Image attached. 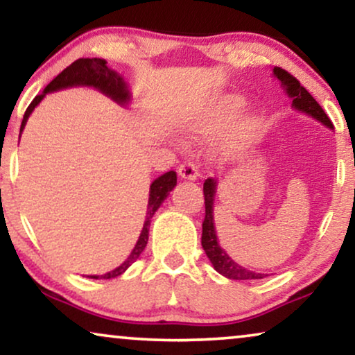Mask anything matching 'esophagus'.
I'll use <instances>...</instances> for the list:
<instances>
[{"label": "esophagus", "mask_w": 355, "mask_h": 355, "mask_svg": "<svg viewBox=\"0 0 355 355\" xmlns=\"http://www.w3.org/2000/svg\"><path fill=\"white\" fill-rule=\"evenodd\" d=\"M178 173L182 179H189V181H193V179H197V176H198V168L193 162H186L178 168Z\"/></svg>", "instance_id": "esophagus-1"}]
</instances>
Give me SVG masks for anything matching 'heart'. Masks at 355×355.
I'll use <instances>...</instances> for the list:
<instances>
[{
    "label": "heart",
    "instance_id": "heart-1",
    "mask_svg": "<svg viewBox=\"0 0 355 355\" xmlns=\"http://www.w3.org/2000/svg\"><path fill=\"white\" fill-rule=\"evenodd\" d=\"M245 108V98L237 94H226L210 101L202 110L184 119V129L193 135H208L231 124ZM254 118H247L245 124H254Z\"/></svg>",
    "mask_w": 355,
    "mask_h": 355
}]
</instances>
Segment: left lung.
<instances>
[{"mask_svg": "<svg viewBox=\"0 0 355 355\" xmlns=\"http://www.w3.org/2000/svg\"><path fill=\"white\" fill-rule=\"evenodd\" d=\"M273 76L281 82V85L286 89L291 98H293V106L297 111L312 116L313 119L320 121V123L327 125V128L333 129V123L324 113L322 106L317 103V100L305 90V87L300 85V82L291 76L288 71L276 67L273 69ZM215 189L216 181L213 179H207L203 182V197H205V220L202 225V247L205 250L208 259H210L213 268L218 273L226 276L230 279H261L265 275L254 273V271L244 268L239 263H236L225 250L221 249L220 242H218L215 223H213V200H215Z\"/></svg>", "mask_w": 355, "mask_h": 355, "instance_id": "8db88e82", "label": "left lung"}]
</instances>
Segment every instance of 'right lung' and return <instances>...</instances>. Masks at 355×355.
<instances>
[{"mask_svg": "<svg viewBox=\"0 0 355 355\" xmlns=\"http://www.w3.org/2000/svg\"><path fill=\"white\" fill-rule=\"evenodd\" d=\"M77 85L95 87L96 90H100L101 94L110 96L111 100H114L116 103L119 105H125L130 100L128 84H125L124 79L118 74V72H114L113 69H110V67L106 66L105 60H101V58H80V60L72 62L71 66H67L61 74H58L55 79L45 87L43 94L37 95L35 98L32 100V103L28 105V108L26 110V114H24L21 132L24 125L27 123L28 116H31L33 108H35V106L43 100V96L50 94V92H56L61 89H67V87H77ZM176 182H178V176L174 171L164 173L163 176L157 178L152 182V186H150L147 218H145L142 232H140L137 244H135V247L132 249V252H130V255L128 257V260H125L124 263H121L118 268L110 271V273L101 275V278L111 279V278H116V276L123 275L124 271L139 259L148 242V230H150L152 216L155 215V211L158 210L159 205H162L164 198L169 196V192L173 191V187L176 186ZM94 278H96V276H94Z\"/></svg>", "mask_w": 355, "mask_h": 355, "instance_id": "obj_1", "label": "right lung"}]
</instances>
